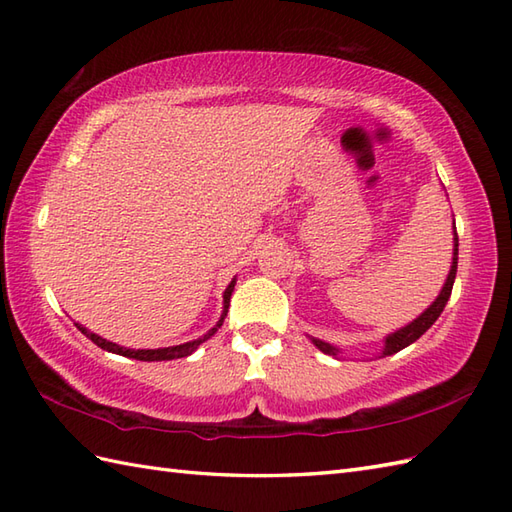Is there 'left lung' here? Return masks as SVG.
I'll return each instance as SVG.
<instances>
[{"label":"left lung","mask_w":512,"mask_h":512,"mask_svg":"<svg viewBox=\"0 0 512 512\" xmlns=\"http://www.w3.org/2000/svg\"><path fill=\"white\" fill-rule=\"evenodd\" d=\"M453 235H455V237H453V239H455V246H453V266H451V273H449V277H447V284H444V288H442V292H440V297H438L436 301H433L431 306H429L427 310H424L416 321H411V323L405 325V328H402V330H398V332L387 336L385 352H383L385 356H391V354H396V352H400V350H405L407 345H411L413 341H418L420 336H422L424 332H427L433 323H436V319L442 314L444 306H447V301H449V297H451V290H453L455 273H458V231H455ZM314 345H317L321 352L336 356V347H332V345H328V343H323V341H319V339H314Z\"/></svg>","instance_id":"obj_1"}]
</instances>
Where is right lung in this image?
Here are the masks:
<instances>
[{
    "label": "right lung",
    "instance_id": "1",
    "mask_svg": "<svg viewBox=\"0 0 512 512\" xmlns=\"http://www.w3.org/2000/svg\"><path fill=\"white\" fill-rule=\"evenodd\" d=\"M233 286H235V281H231V286H228V288H226V292H224V314H222V319L217 321V325H215L213 330H209V334H204L202 339H198V341H189V343L173 345V347H162V350H127V347H121V345H116V343H112V341H105V339H101L99 334H94V332H90V330H85L83 325H76V328H79L85 336H88V339H90L92 343L99 345L101 350L114 352V354H121V356H127V358H136V361H173V358L189 356L193 350H198V345H200V343H204L206 339H211V336L217 332V328H220L222 321H224V317H226L228 301H231Z\"/></svg>",
    "mask_w": 512,
    "mask_h": 512
}]
</instances>
